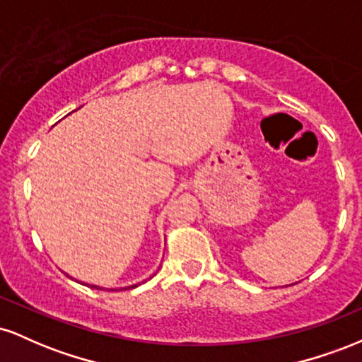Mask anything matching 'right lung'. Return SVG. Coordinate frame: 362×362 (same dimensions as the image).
I'll return each mask as SVG.
<instances>
[{"instance_id": "1", "label": "right lung", "mask_w": 362, "mask_h": 362, "mask_svg": "<svg viewBox=\"0 0 362 362\" xmlns=\"http://www.w3.org/2000/svg\"><path fill=\"white\" fill-rule=\"evenodd\" d=\"M83 284H85V282H83ZM86 286H90L91 289H103V288H100V286H95V284H86ZM136 286H138V284L127 286V288H120V291H122V289H132V288H136ZM112 291H117V289H112Z\"/></svg>"}]
</instances>
